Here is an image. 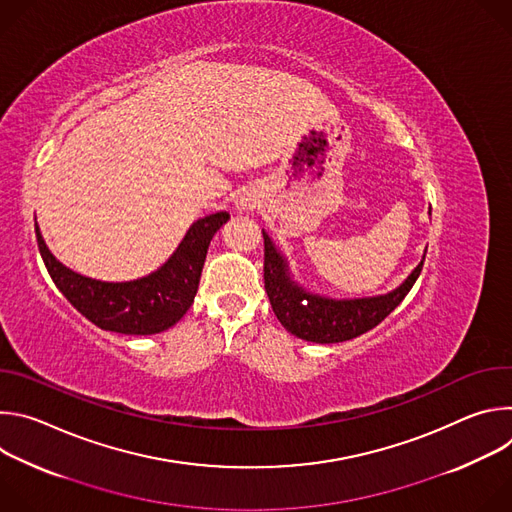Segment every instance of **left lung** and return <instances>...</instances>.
<instances>
[{
	"mask_svg": "<svg viewBox=\"0 0 512 512\" xmlns=\"http://www.w3.org/2000/svg\"><path fill=\"white\" fill-rule=\"evenodd\" d=\"M265 239V263L263 279L271 308L281 322V326L294 336L318 342L334 344L352 340L364 332L381 324L409 294V289L417 281L423 261L411 271V275L389 294L375 298H354V300H332L326 296L312 294L300 283L289 277V267L285 257L277 251L269 235L263 231Z\"/></svg>",
	"mask_w": 512,
	"mask_h": 512,
	"instance_id": "1",
	"label": "left lung"
}]
</instances>
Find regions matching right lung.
<instances>
[{
  "label": "right lung",
  "instance_id": "1",
  "mask_svg": "<svg viewBox=\"0 0 512 512\" xmlns=\"http://www.w3.org/2000/svg\"><path fill=\"white\" fill-rule=\"evenodd\" d=\"M229 212H214L188 229L172 257L154 273L133 281H99L62 265L46 247L36 223L38 249L62 296L101 330L148 336L174 326L192 306L214 233Z\"/></svg>",
  "mask_w": 512,
  "mask_h": 512
}]
</instances>
